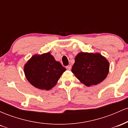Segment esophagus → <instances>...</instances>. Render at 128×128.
<instances>
[{
    "label": "esophagus",
    "mask_w": 128,
    "mask_h": 128,
    "mask_svg": "<svg viewBox=\"0 0 128 128\" xmlns=\"http://www.w3.org/2000/svg\"><path fill=\"white\" fill-rule=\"evenodd\" d=\"M66 68H67V70H71V68H72V66H67V67H66Z\"/></svg>",
    "instance_id": "esophagus-1"
}]
</instances>
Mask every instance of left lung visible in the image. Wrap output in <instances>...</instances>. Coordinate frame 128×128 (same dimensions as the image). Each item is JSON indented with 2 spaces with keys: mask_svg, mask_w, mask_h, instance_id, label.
<instances>
[{
  "mask_svg": "<svg viewBox=\"0 0 128 128\" xmlns=\"http://www.w3.org/2000/svg\"><path fill=\"white\" fill-rule=\"evenodd\" d=\"M109 70V62L99 53L82 52L76 56L72 72L80 82L90 86L102 82Z\"/></svg>",
  "mask_w": 128,
  "mask_h": 128,
  "instance_id": "1",
  "label": "left lung"
}]
</instances>
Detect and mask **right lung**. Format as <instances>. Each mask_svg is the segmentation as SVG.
I'll use <instances>...</instances> for the list:
<instances>
[{
  "label": "right lung",
  "instance_id": "add662e5",
  "mask_svg": "<svg viewBox=\"0 0 128 128\" xmlns=\"http://www.w3.org/2000/svg\"><path fill=\"white\" fill-rule=\"evenodd\" d=\"M66 70L50 52L35 54L24 66V73L29 82L36 88L49 90L56 86Z\"/></svg>",
  "mask_w": 128,
  "mask_h": 128
}]
</instances>
